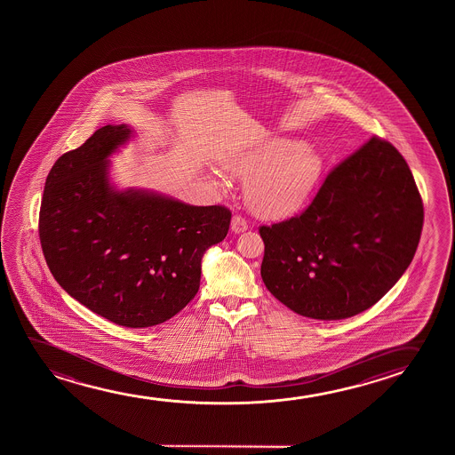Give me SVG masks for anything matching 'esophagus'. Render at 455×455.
Instances as JSON below:
<instances>
[{
	"mask_svg": "<svg viewBox=\"0 0 455 455\" xmlns=\"http://www.w3.org/2000/svg\"><path fill=\"white\" fill-rule=\"evenodd\" d=\"M247 228H249L247 220H245L241 214H235L233 219H231V230L235 231V233H243V231L247 230Z\"/></svg>",
	"mask_w": 455,
	"mask_h": 455,
	"instance_id": "1",
	"label": "esophagus"
}]
</instances>
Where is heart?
Here are the masks:
<instances>
[{
    "mask_svg": "<svg viewBox=\"0 0 455 455\" xmlns=\"http://www.w3.org/2000/svg\"><path fill=\"white\" fill-rule=\"evenodd\" d=\"M250 177L247 202L266 218H284L309 200L324 172V158L301 138L267 137L230 164Z\"/></svg>",
    "mask_w": 455,
    "mask_h": 455,
    "instance_id": "obj_1",
    "label": "heart"
}]
</instances>
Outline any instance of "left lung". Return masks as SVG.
<instances>
[{
  "label": "left lung",
  "instance_id": "obj_1",
  "mask_svg": "<svg viewBox=\"0 0 455 455\" xmlns=\"http://www.w3.org/2000/svg\"><path fill=\"white\" fill-rule=\"evenodd\" d=\"M423 220L409 164L393 144L371 137L326 175L303 212L259 227L262 281L303 317H353L403 276Z\"/></svg>",
  "mask_w": 455,
  "mask_h": 455
}]
</instances>
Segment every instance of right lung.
<instances>
[{
    "instance_id": "obj_1",
    "label": "right lung",
    "mask_w": 455,
    "mask_h": 455,
    "mask_svg": "<svg viewBox=\"0 0 455 455\" xmlns=\"http://www.w3.org/2000/svg\"><path fill=\"white\" fill-rule=\"evenodd\" d=\"M129 137L127 125H104L54 163L38 236L51 274L73 299L119 326L148 328L196 297L202 256L224 241L231 212L115 191L107 158Z\"/></svg>"
}]
</instances>
